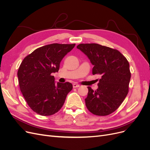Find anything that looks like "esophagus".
<instances>
[{"label":"esophagus","mask_w":150,"mask_h":150,"mask_svg":"<svg viewBox=\"0 0 150 150\" xmlns=\"http://www.w3.org/2000/svg\"><path fill=\"white\" fill-rule=\"evenodd\" d=\"M73 88H78V87H79L80 86V85H79V84H76V83H74L73 84Z\"/></svg>","instance_id":"esophagus-1"}]
</instances>
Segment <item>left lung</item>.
<instances>
[{
	"instance_id": "obj_1",
	"label": "left lung",
	"mask_w": 150,
	"mask_h": 150,
	"mask_svg": "<svg viewBox=\"0 0 150 150\" xmlns=\"http://www.w3.org/2000/svg\"><path fill=\"white\" fill-rule=\"evenodd\" d=\"M77 48L94 66L93 74L101 75L96 91L88 87L86 107L98 116L111 114L119 108L128 93L131 79L128 61L117 50L100 44H80Z\"/></svg>"
}]
</instances>
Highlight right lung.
<instances>
[{
    "mask_svg": "<svg viewBox=\"0 0 150 150\" xmlns=\"http://www.w3.org/2000/svg\"><path fill=\"white\" fill-rule=\"evenodd\" d=\"M75 46L51 44L26 56L17 72L21 91L34 112L42 116L55 114L63 106L72 89L69 82L57 83L52 73L58 72L62 59Z\"/></svg>",
    "mask_w": 150,
    "mask_h": 150,
    "instance_id": "obj_1",
    "label": "right lung"
}]
</instances>
